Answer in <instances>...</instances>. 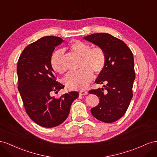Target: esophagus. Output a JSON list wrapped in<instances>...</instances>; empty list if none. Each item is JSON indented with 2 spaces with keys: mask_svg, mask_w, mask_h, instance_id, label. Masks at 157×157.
Listing matches in <instances>:
<instances>
[{
  "mask_svg": "<svg viewBox=\"0 0 157 157\" xmlns=\"http://www.w3.org/2000/svg\"><path fill=\"white\" fill-rule=\"evenodd\" d=\"M87 94H88V92L86 91L81 90L79 91V95H87Z\"/></svg>",
  "mask_w": 157,
  "mask_h": 157,
  "instance_id": "1",
  "label": "esophagus"
}]
</instances>
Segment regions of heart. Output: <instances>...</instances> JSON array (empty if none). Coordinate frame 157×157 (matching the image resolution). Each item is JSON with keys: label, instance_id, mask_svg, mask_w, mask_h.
<instances>
[{"label": "heart", "instance_id": "heart-1", "mask_svg": "<svg viewBox=\"0 0 157 157\" xmlns=\"http://www.w3.org/2000/svg\"><path fill=\"white\" fill-rule=\"evenodd\" d=\"M69 51L74 55L81 57L79 69L77 72L68 74L64 78V83L70 89H83L86 88L93 78V73L100 74L103 71L106 62V56L104 49L91 45L86 43L75 40L68 47ZM52 68L56 72L63 74L66 71L62 52L60 50L54 52L51 58Z\"/></svg>", "mask_w": 157, "mask_h": 157}]
</instances>
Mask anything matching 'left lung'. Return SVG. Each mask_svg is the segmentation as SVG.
Instances as JSON below:
<instances>
[{
  "label": "left lung",
  "instance_id": "1",
  "mask_svg": "<svg viewBox=\"0 0 157 157\" xmlns=\"http://www.w3.org/2000/svg\"><path fill=\"white\" fill-rule=\"evenodd\" d=\"M84 39L104 49L106 65L95 83H106L103 88L91 89L90 94L99 97L100 102L91 109L97 120L112 123L124 115L133 97V85L136 78L133 53L122 40L109 33H93Z\"/></svg>",
  "mask_w": 157,
  "mask_h": 157
}]
</instances>
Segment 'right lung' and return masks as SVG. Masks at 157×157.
<instances>
[{"mask_svg": "<svg viewBox=\"0 0 157 157\" xmlns=\"http://www.w3.org/2000/svg\"><path fill=\"white\" fill-rule=\"evenodd\" d=\"M62 41L59 37H43L27 46L17 61V88L25 110L34 122L44 128L64 122L73 101L79 97L77 91L60 98L51 96L64 87L56 80L51 64L52 52Z\"/></svg>", "mask_w": 157, "mask_h": 157, "instance_id": "1", "label": "right lung"}]
</instances>
